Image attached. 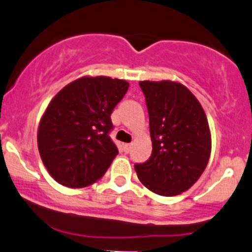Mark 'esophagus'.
Wrapping results in <instances>:
<instances>
[{"instance_id": "1", "label": "esophagus", "mask_w": 252, "mask_h": 252, "mask_svg": "<svg viewBox=\"0 0 252 252\" xmlns=\"http://www.w3.org/2000/svg\"><path fill=\"white\" fill-rule=\"evenodd\" d=\"M123 148H124V152L128 153L129 151H130V148H131V144H124Z\"/></svg>"}]
</instances>
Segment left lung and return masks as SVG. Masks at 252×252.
Segmentation results:
<instances>
[{
    "mask_svg": "<svg viewBox=\"0 0 252 252\" xmlns=\"http://www.w3.org/2000/svg\"><path fill=\"white\" fill-rule=\"evenodd\" d=\"M150 117L152 155L135 164L141 184L153 193L173 197L189 189L208 165L211 134L197 97L173 81H141Z\"/></svg>",
    "mask_w": 252,
    "mask_h": 252,
    "instance_id": "8db88e82",
    "label": "left lung"
}]
</instances>
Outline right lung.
<instances>
[{
	"mask_svg": "<svg viewBox=\"0 0 252 252\" xmlns=\"http://www.w3.org/2000/svg\"><path fill=\"white\" fill-rule=\"evenodd\" d=\"M129 83L106 76H84L55 95L39 121L38 152L50 176L70 189L101 179L118 155L108 133L111 113Z\"/></svg>",
	"mask_w": 252,
	"mask_h": 252,
	"instance_id": "right-lung-1",
	"label": "right lung"
}]
</instances>
